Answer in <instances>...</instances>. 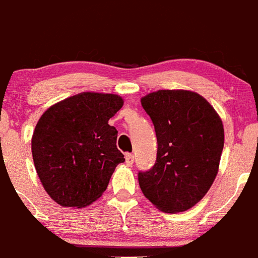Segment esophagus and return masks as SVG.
Here are the masks:
<instances>
[{"label": "esophagus", "instance_id": "34e87169", "mask_svg": "<svg viewBox=\"0 0 258 258\" xmlns=\"http://www.w3.org/2000/svg\"><path fill=\"white\" fill-rule=\"evenodd\" d=\"M124 159H126V164L127 165H132L134 164V161H135V157L132 153H126L124 154Z\"/></svg>", "mask_w": 258, "mask_h": 258}]
</instances>
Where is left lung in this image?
Segmentation results:
<instances>
[{
  "label": "left lung",
  "mask_w": 258,
  "mask_h": 258,
  "mask_svg": "<svg viewBox=\"0 0 258 258\" xmlns=\"http://www.w3.org/2000/svg\"><path fill=\"white\" fill-rule=\"evenodd\" d=\"M156 130L157 161L138 173L141 190L164 213L199 203L215 180L224 148L222 121L207 99L189 90H158L141 99Z\"/></svg>",
  "instance_id": "obj_1"
}]
</instances>
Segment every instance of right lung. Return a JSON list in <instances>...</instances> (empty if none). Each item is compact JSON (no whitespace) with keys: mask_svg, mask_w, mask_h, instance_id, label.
I'll use <instances>...</instances> for the list:
<instances>
[{"mask_svg":"<svg viewBox=\"0 0 258 258\" xmlns=\"http://www.w3.org/2000/svg\"><path fill=\"white\" fill-rule=\"evenodd\" d=\"M122 106L118 95L85 91L40 116L32 156L43 188L56 204L85 208L106 190L115 168L124 162L117 131L108 124Z\"/></svg>","mask_w":258,"mask_h":258,"instance_id":"right-lung-1","label":"right lung"}]
</instances>
